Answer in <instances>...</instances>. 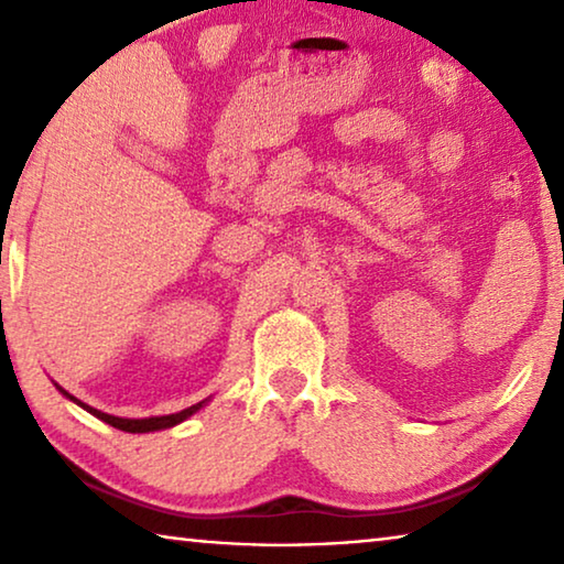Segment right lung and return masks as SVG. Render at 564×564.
<instances>
[{"instance_id": "right-lung-1", "label": "right lung", "mask_w": 564, "mask_h": 564, "mask_svg": "<svg viewBox=\"0 0 564 564\" xmlns=\"http://www.w3.org/2000/svg\"><path fill=\"white\" fill-rule=\"evenodd\" d=\"M62 390V388H59ZM62 393L66 395V398H72L69 393H66V390H62ZM76 405H82L84 410H89L91 415H97L99 420H104V423H109V425H113V427H119V431H123V433H154V431H164V427H171V425H176V423H181V420H186L188 415H194L198 408H202L204 403H196V405H191V408H186V410H181V413H174V415H159V417H141V420H131V417H117V415H107V413H101V410H97V408H89V405H84V403H79V400L76 398H72Z\"/></svg>"}]
</instances>
